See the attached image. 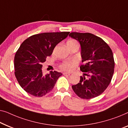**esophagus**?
<instances>
[{"label": "esophagus", "instance_id": "obj_1", "mask_svg": "<svg viewBox=\"0 0 128 128\" xmlns=\"http://www.w3.org/2000/svg\"><path fill=\"white\" fill-rule=\"evenodd\" d=\"M64 76H70V74H71V73H68V72H64Z\"/></svg>", "mask_w": 128, "mask_h": 128}]
</instances>
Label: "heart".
<instances>
[{
  "label": "heart",
  "mask_w": 128,
  "mask_h": 128,
  "mask_svg": "<svg viewBox=\"0 0 128 128\" xmlns=\"http://www.w3.org/2000/svg\"><path fill=\"white\" fill-rule=\"evenodd\" d=\"M77 42L74 40H70L67 43H75ZM76 60H70L64 62L60 65V68L64 70H67V71H70L73 69L76 65Z\"/></svg>",
  "instance_id": "obj_1"
}]
</instances>
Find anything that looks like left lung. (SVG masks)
Instances as JSON below:
<instances>
[{"mask_svg":"<svg viewBox=\"0 0 128 128\" xmlns=\"http://www.w3.org/2000/svg\"><path fill=\"white\" fill-rule=\"evenodd\" d=\"M80 42L83 72L80 82L72 89L80 98L90 99L103 93L110 84L114 73L113 54L102 38L90 33L72 32L68 35Z\"/></svg>","mask_w":128,"mask_h":128,"instance_id":"obj_1","label":"left lung"}]
</instances>
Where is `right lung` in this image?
I'll return each mask as SVG.
<instances>
[{
	"mask_svg": "<svg viewBox=\"0 0 128 128\" xmlns=\"http://www.w3.org/2000/svg\"><path fill=\"white\" fill-rule=\"evenodd\" d=\"M69 32L34 34L20 46L14 57L15 76L26 92L42 97L51 92L62 74L56 71L43 73L42 63L52 54L55 46L67 38Z\"/></svg>",
	"mask_w": 128,
	"mask_h": 128,
	"instance_id": "add662e5",
	"label": "right lung"
}]
</instances>
